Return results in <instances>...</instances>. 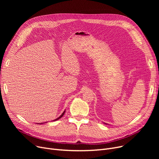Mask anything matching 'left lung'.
I'll use <instances>...</instances> for the list:
<instances>
[{
  "label": "left lung",
  "instance_id": "obj_1",
  "mask_svg": "<svg viewBox=\"0 0 159 159\" xmlns=\"http://www.w3.org/2000/svg\"><path fill=\"white\" fill-rule=\"evenodd\" d=\"M104 124H106V123H104Z\"/></svg>",
  "mask_w": 159,
  "mask_h": 159
}]
</instances>
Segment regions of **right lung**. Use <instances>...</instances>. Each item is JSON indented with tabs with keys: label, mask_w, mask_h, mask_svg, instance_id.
Listing matches in <instances>:
<instances>
[{
	"label": "right lung",
	"mask_w": 159,
	"mask_h": 159,
	"mask_svg": "<svg viewBox=\"0 0 159 159\" xmlns=\"http://www.w3.org/2000/svg\"><path fill=\"white\" fill-rule=\"evenodd\" d=\"M65 112H66V111H65V110H64V112H63V113H62V115H61L60 116H58V118H57V119H55V120H53V121H55V120H58V119H61V118L62 117V116H63V115H64ZM46 122H43V123H39V124H44V123H46Z\"/></svg>",
	"instance_id": "1"
}]
</instances>
